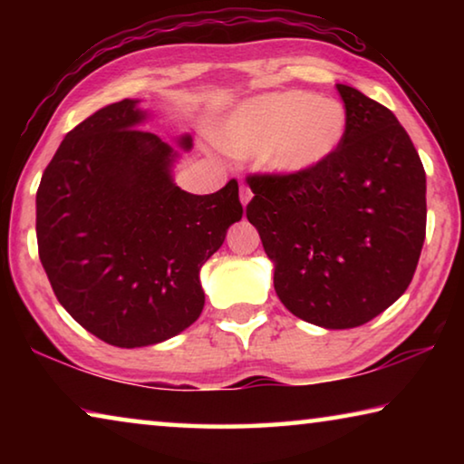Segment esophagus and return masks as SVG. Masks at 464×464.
I'll return each instance as SVG.
<instances>
[{
  "mask_svg": "<svg viewBox=\"0 0 464 464\" xmlns=\"http://www.w3.org/2000/svg\"><path fill=\"white\" fill-rule=\"evenodd\" d=\"M251 196H254V194H251V190H249V188H247V186H241V188H239V198H241V204H243V208H246V207H247V202L251 200Z\"/></svg>",
  "mask_w": 464,
  "mask_h": 464,
  "instance_id": "obj_1",
  "label": "esophagus"
}]
</instances>
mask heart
<instances>
[{
	"mask_svg": "<svg viewBox=\"0 0 464 464\" xmlns=\"http://www.w3.org/2000/svg\"><path fill=\"white\" fill-rule=\"evenodd\" d=\"M345 127L342 102L288 90L243 102L217 140L227 153L243 160L257 155L262 169L288 178L324 166L342 145Z\"/></svg>",
	"mask_w": 464,
	"mask_h": 464,
	"instance_id": "obj_1",
	"label": "heart"
}]
</instances>
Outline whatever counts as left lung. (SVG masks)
Returning a JSON list of instances; mask_svg holds the SVG:
<instances>
[{
    "label": "left lung",
    "instance_id": "1",
    "mask_svg": "<svg viewBox=\"0 0 464 464\" xmlns=\"http://www.w3.org/2000/svg\"><path fill=\"white\" fill-rule=\"evenodd\" d=\"M335 88L348 114L337 151L301 176H247L246 213L282 304L313 325L348 329L410 286L426 239V171L389 108Z\"/></svg>",
    "mask_w": 464,
    "mask_h": 464
}]
</instances>
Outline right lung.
I'll list each match as a JSON object with an SVG mask.
<instances>
[{
	"instance_id": "add662e5",
	"label": "right lung",
	"mask_w": 464,
	"mask_h": 464,
	"mask_svg": "<svg viewBox=\"0 0 464 464\" xmlns=\"http://www.w3.org/2000/svg\"><path fill=\"white\" fill-rule=\"evenodd\" d=\"M145 116L137 100L93 112L67 132L36 192L38 256L54 296L119 348L169 340L200 317L202 264L243 215L237 179L204 196L174 184V149L137 129Z\"/></svg>"
}]
</instances>
